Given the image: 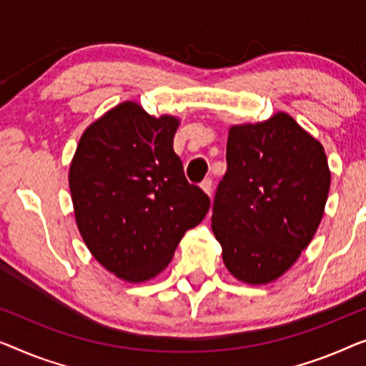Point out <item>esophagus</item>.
<instances>
[{
    "instance_id": "esophagus-1",
    "label": "esophagus",
    "mask_w": 366,
    "mask_h": 366,
    "mask_svg": "<svg viewBox=\"0 0 366 366\" xmlns=\"http://www.w3.org/2000/svg\"><path fill=\"white\" fill-rule=\"evenodd\" d=\"M200 189H202L207 195H210L212 194V181H210V179H205V181L200 184Z\"/></svg>"
}]
</instances>
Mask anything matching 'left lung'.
I'll list each match as a JSON object with an SVG mask.
<instances>
[{
    "label": "left lung",
    "instance_id": "1",
    "mask_svg": "<svg viewBox=\"0 0 366 366\" xmlns=\"http://www.w3.org/2000/svg\"><path fill=\"white\" fill-rule=\"evenodd\" d=\"M330 181L322 142L287 112L230 126L210 225L232 277L267 285L290 270L322 222Z\"/></svg>",
    "mask_w": 366,
    "mask_h": 366
}]
</instances>
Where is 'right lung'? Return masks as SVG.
I'll return each mask as SVG.
<instances>
[{"mask_svg":"<svg viewBox=\"0 0 366 366\" xmlns=\"http://www.w3.org/2000/svg\"><path fill=\"white\" fill-rule=\"evenodd\" d=\"M181 119L124 101L91 122L69 164L78 230L91 255L129 284L157 277L210 200L174 152Z\"/></svg>","mask_w":366,"mask_h":366,"instance_id":"1","label":"right lung"}]
</instances>
